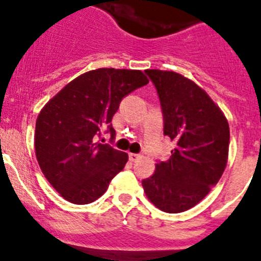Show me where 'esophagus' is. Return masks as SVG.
Here are the masks:
<instances>
[{
    "instance_id": "34e87169",
    "label": "esophagus",
    "mask_w": 261,
    "mask_h": 261,
    "mask_svg": "<svg viewBox=\"0 0 261 261\" xmlns=\"http://www.w3.org/2000/svg\"><path fill=\"white\" fill-rule=\"evenodd\" d=\"M138 158H140V155H138V154H133V152H129V160H130V162H136Z\"/></svg>"
}]
</instances>
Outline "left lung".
Returning a JSON list of instances; mask_svg holds the SVG:
<instances>
[{
    "label": "left lung",
    "mask_w": 261,
    "mask_h": 261,
    "mask_svg": "<svg viewBox=\"0 0 261 261\" xmlns=\"http://www.w3.org/2000/svg\"><path fill=\"white\" fill-rule=\"evenodd\" d=\"M159 94L164 135L176 142L166 162L142 181L147 199L168 214L197 205L225 171L229 124L224 112L199 85L173 71L146 70Z\"/></svg>",
    "instance_id": "left-lung-1"
}]
</instances>
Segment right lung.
I'll return each mask as SVG.
<instances>
[{"instance_id": "obj_1", "label": "right lung", "mask_w": 261, "mask_h": 261, "mask_svg": "<svg viewBox=\"0 0 261 261\" xmlns=\"http://www.w3.org/2000/svg\"><path fill=\"white\" fill-rule=\"evenodd\" d=\"M147 83L140 70L98 68L73 79L42 107L36 158L62 198L73 204L94 202L124 168L128 154L97 140L106 128L115 137L111 120L121 99Z\"/></svg>"}]
</instances>
